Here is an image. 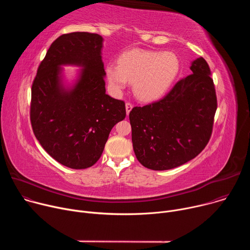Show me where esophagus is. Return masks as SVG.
Here are the masks:
<instances>
[{"label": "esophagus", "instance_id": "34e87169", "mask_svg": "<svg viewBox=\"0 0 250 250\" xmlns=\"http://www.w3.org/2000/svg\"><path fill=\"white\" fill-rule=\"evenodd\" d=\"M132 106H133V104H132L131 103H129V102L125 103V110H126V115H127V116L129 115V112L131 111Z\"/></svg>", "mask_w": 250, "mask_h": 250}]
</instances>
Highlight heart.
Here are the masks:
<instances>
[{"instance_id": "b5f03b06", "label": "heart", "mask_w": 250, "mask_h": 250, "mask_svg": "<svg viewBox=\"0 0 250 250\" xmlns=\"http://www.w3.org/2000/svg\"><path fill=\"white\" fill-rule=\"evenodd\" d=\"M179 60L173 52L130 49L118 59V65L105 67L111 90L119 95L132 83L134 96L141 101H153L170 87L179 71Z\"/></svg>"}]
</instances>
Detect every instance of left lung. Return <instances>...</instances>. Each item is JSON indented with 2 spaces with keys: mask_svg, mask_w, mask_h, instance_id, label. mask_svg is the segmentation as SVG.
Returning a JSON list of instances; mask_svg holds the SVG:
<instances>
[{
  "mask_svg": "<svg viewBox=\"0 0 250 250\" xmlns=\"http://www.w3.org/2000/svg\"><path fill=\"white\" fill-rule=\"evenodd\" d=\"M191 75L178 81L159 101L129 113L137 160L151 170L185 164L206 147L217 111L215 84L207 61L197 58Z\"/></svg>",
  "mask_w": 250,
  "mask_h": 250,
  "instance_id": "left-lung-1",
  "label": "left lung"
}]
</instances>
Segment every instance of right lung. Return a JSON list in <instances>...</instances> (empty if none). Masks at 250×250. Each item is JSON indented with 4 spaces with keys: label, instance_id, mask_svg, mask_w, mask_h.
I'll use <instances>...</instances> for the list:
<instances>
[{
    "label": "right lung",
    "instance_id": "obj_1",
    "mask_svg": "<svg viewBox=\"0 0 250 250\" xmlns=\"http://www.w3.org/2000/svg\"><path fill=\"white\" fill-rule=\"evenodd\" d=\"M103 38L97 33L60 35L41 62L31 87L30 123L43 149L72 169L93 166L109 134L125 118V104L105 94ZM61 64L83 67L78 83L63 88Z\"/></svg>",
    "mask_w": 250,
    "mask_h": 250
}]
</instances>
